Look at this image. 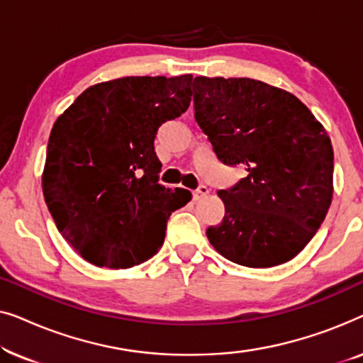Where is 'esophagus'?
Listing matches in <instances>:
<instances>
[{
	"instance_id": "1",
	"label": "esophagus",
	"mask_w": 363,
	"mask_h": 363,
	"mask_svg": "<svg viewBox=\"0 0 363 363\" xmlns=\"http://www.w3.org/2000/svg\"><path fill=\"white\" fill-rule=\"evenodd\" d=\"M208 191H210V190H208V186L200 185L195 191H193V198H195V200H200V198L208 195Z\"/></svg>"
}]
</instances>
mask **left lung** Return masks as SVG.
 Returning <instances> with one entry per match:
<instances>
[{"label":"left lung","mask_w":363,"mask_h":363,"mask_svg":"<svg viewBox=\"0 0 363 363\" xmlns=\"http://www.w3.org/2000/svg\"><path fill=\"white\" fill-rule=\"evenodd\" d=\"M195 118L225 165L246 177L218 191L225 218L210 226L213 247L236 264L291 261L329 211L334 177L330 138L291 92L247 77H195Z\"/></svg>","instance_id":"left-lung-1"}]
</instances>
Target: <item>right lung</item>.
Masks as SVG:
<instances>
[{"mask_svg":"<svg viewBox=\"0 0 363 363\" xmlns=\"http://www.w3.org/2000/svg\"><path fill=\"white\" fill-rule=\"evenodd\" d=\"M191 74L96 84L54 123L43 193L57 230L84 259L127 269L157 255L167 221L191 200L158 183L153 140L186 111Z\"/></svg>","mask_w":363,"mask_h":363,"instance_id":"obj_1","label":"right lung"}]
</instances>
